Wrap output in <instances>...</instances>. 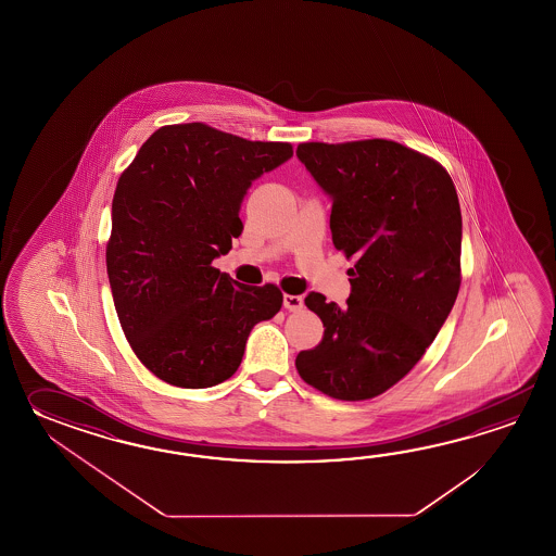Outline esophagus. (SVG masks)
<instances>
[{"instance_id":"obj_1","label":"esophagus","mask_w":556,"mask_h":556,"mask_svg":"<svg viewBox=\"0 0 556 556\" xmlns=\"http://www.w3.org/2000/svg\"><path fill=\"white\" fill-rule=\"evenodd\" d=\"M304 306V298L302 295L283 294V307L290 312H300Z\"/></svg>"}]
</instances>
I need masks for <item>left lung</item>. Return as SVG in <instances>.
I'll use <instances>...</instances> for the list:
<instances>
[{"mask_svg":"<svg viewBox=\"0 0 556 556\" xmlns=\"http://www.w3.org/2000/svg\"><path fill=\"white\" fill-rule=\"evenodd\" d=\"M295 154L330 194L333 247L355 256L348 306L306 295L324 338L295 369L333 400H371L414 369L457 300V190L438 161L386 139L302 142Z\"/></svg>","mask_w":556,"mask_h":556,"instance_id":"1","label":"left lung"}]
</instances>
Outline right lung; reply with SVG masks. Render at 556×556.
<instances>
[{"mask_svg":"<svg viewBox=\"0 0 556 556\" xmlns=\"http://www.w3.org/2000/svg\"><path fill=\"white\" fill-rule=\"evenodd\" d=\"M292 153L290 142L247 141L204 123L166 125L118 177L106 274L125 338L156 378L189 390L223 383L252 328L280 312L278 286L238 283L213 261L242 235L252 180Z\"/></svg>","mask_w":556,"mask_h":556,"instance_id":"1","label":"right lung"}]
</instances>
